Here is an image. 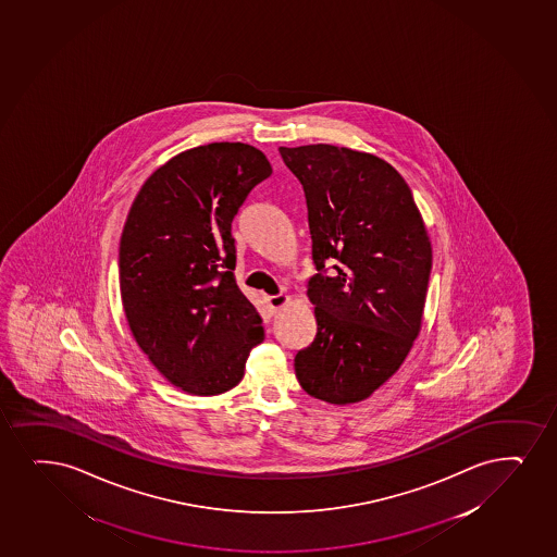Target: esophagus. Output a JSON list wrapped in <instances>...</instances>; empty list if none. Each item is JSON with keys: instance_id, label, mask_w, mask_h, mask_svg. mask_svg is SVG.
<instances>
[{"instance_id": "obj_1", "label": "esophagus", "mask_w": 557, "mask_h": 557, "mask_svg": "<svg viewBox=\"0 0 557 557\" xmlns=\"http://www.w3.org/2000/svg\"><path fill=\"white\" fill-rule=\"evenodd\" d=\"M287 300L288 298L285 295H274L267 298V304H269V308L272 309V313H275L277 309H282L283 306L287 304Z\"/></svg>"}]
</instances>
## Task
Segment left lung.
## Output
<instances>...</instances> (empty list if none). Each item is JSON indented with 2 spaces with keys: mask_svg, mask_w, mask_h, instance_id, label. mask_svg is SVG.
Returning a JSON list of instances; mask_svg holds the SVG:
<instances>
[{
  "mask_svg": "<svg viewBox=\"0 0 557 557\" xmlns=\"http://www.w3.org/2000/svg\"><path fill=\"white\" fill-rule=\"evenodd\" d=\"M280 154L306 194L317 269V335L296 354V379L314 399L358 403L399 369L421 330L425 225L405 178L379 157L326 144Z\"/></svg>",
  "mask_w": 557,
  "mask_h": 557,
  "instance_id": "obj_1",
  "label": "left lung"
}]
</instances>
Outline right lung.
Segmentation results:
<instances>
[{
  "label": "right lung",
  "mask_w": 557,
  "mask_h": 557,
  "mask_svg": "<svg viewBox=\"0 0 557 557\" xmlns=\"http://www.w3.org/2000/svg\"><path fill=\"white\" fill-rule=\"evenodd\" d=\"M270 175L251 145H201L158 168L132 203L119 246L126 321L152 366L183 392H230L264 339L256 306L236 285L231 223Z\"/></svg>",
  "instance_id": "add662e5"
}]
</instances>
